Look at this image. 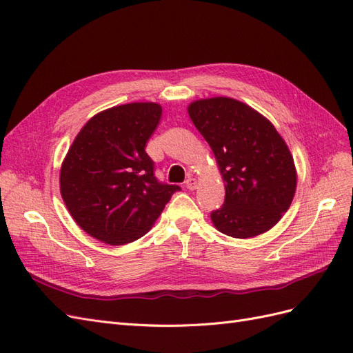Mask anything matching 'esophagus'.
<instances>
[{"mask_svg":"<svg viewBox=\"0 0 353 353\" xmlns=\"http://www.w3.org/2000/svg\"><path fill=\"white\" fill-rule=\"evenodd\" d=\"M185 187L188 190H196L197 188V179L193 176H188V179L185 181Z\"/></svg>","mask_w":353,"mask_h":353,"instance_id":"34e87169","label":"esophagus"}]
</instances>
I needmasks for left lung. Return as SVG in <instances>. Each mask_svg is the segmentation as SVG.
I'll use <instances>...</instances> for the list:
<instances>
[{"label": "left lung", "instance_id": "obj_1", "mask_svg": "<svg viewBox=\"0 0 353 353\" xmlns=\"http://www.w3.org/2000/svg\"><path fill=\"white\" fill-rule=\"evenodd\" d=\"M187 110L225 185V201L210 215L213 225L234 239L270 231L290 208L297 185L294 160L280 132L236 99L194 100Z\"/></svg>", "mask_w": 353, "mask_h": 353}]
</instances>
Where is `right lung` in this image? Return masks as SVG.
Segmentation results:
<instances>
[{
    "label": "right lung",
    "instance_id": "obj_1",
    "mask_svg": "<svg viewBox=\"0 0 353 353\" xmlns=\"http://www.w3.org/2000/svg\"><path fill=\"white\" fill-rule=\"evenodd\" d=\"M162 116L159 103L105 109L82 126L60 168V194L73 221L110 245L143 237L178 185L160 184L145 153Z\"/></svg>",
    "mask_w": 353,
    "mask_h": 353
}]
</instances>
